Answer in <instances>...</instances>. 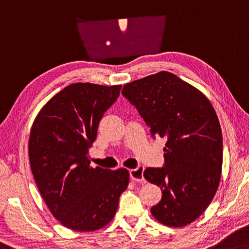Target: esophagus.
I'll list each match as a JSON object with an SVG mask.
<instances>
[{
	"mask_svg": "<svg viewBox=\"0 0 249 249\" xmlns=\"http://www.w3.org/2000/svg\"><path fill=\"white\" fill-rule=\"evenodd\" d=\"M144 166H139L134 169H131L129 171V176H131V179L133 181H137V183H144L145 178L143 176L144 173Z\"/></svg>",
	"mask_w": 249,
	"mask_h": 249,
	"instance_id": "34e87169",
	"label": "esophagus"
}]
</instances>
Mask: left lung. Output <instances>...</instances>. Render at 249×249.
<instances>
[{"instance_id":"obj_1","label":"left lung","mask_w":249,"mask_h":249,"mask_svg":"<svg viewBox=\"0 0 249 249\" xmlns=\"http://www.w3.org/2000/svg\"><path fill=\"white\" fill-rule=\"evenodd\" d=\"M122 94L151 135L166 141L164 166L143 174L161 189L152 215L166 226H186L206 211L219 186L223 136L215 109L200 90L165 71L125 84Z\"/></svg>"}]
</instances>
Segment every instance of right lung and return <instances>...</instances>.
<instances>
[{
    "label": "right lung",
    "instance_id": "obj_1",
    "mask_svg": "<svg viewBox=\"0 0 249 249\" xmlns=\"http://www.w3.org/2000/svg\"><path fill=\"white\" fill-rule=\"evenodd\" d=\"M121 88L66 86L43 106L31 128L29 157L35 183L52 215L70 230L93 231L106 226L128 186L127 169L93 168L89 155L101 118Z\"/></svg>",
    "mask_w": 249,
    "mask_h": 249
}]
</instances>
